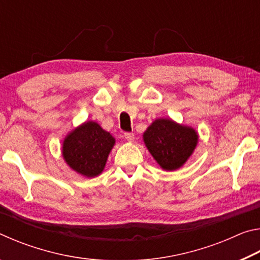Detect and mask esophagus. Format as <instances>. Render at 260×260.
<instances>
[{
  "label": "esophagus",
  "mask_w": 260,
  "mask_h": 260,
  "mask_svg": "<svg viewBox=\"0 0 260 260\" xmlns=\"http://www.w3.org/2000/svg\"><path fill=\"white\" fill-rule=\"evenodd\" d=\"M124 138L126 141H128V142H133L134 141V134L133 133H125L124 134Z\"/></svg>",
  "instance_id": "obj_1"
}]
</instances>
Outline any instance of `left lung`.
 Segmentation results:
<instances>
[{"label": "left lung", "instance_id": "obj_1", "mask_svg": "<svg viewBox=\"0 0 260 260\" xmlns=\"http://www.w3.org/2000/svg\"><path fill=\"white\" fill-rule=\"evenodd\" d=\"M143 142L164 171H177L189 159L199 143V133L191 126L171 118L153 120L143 133Z\"/></svg>", "mask_w": 260, "mask_h": 260}]
</instances>
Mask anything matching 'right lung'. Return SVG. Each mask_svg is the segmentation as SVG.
<instances>
[{"mask_svg": "<svg viewBox=\"0 0 260 260\" xmlns=\"http://www.w3.org/2000/svg\"><path fill=\"white\" fill-rule=\"evenodd\" d=\"M116 139L98 122H82L65 136L61 156L70 169L86 178H95L103 172Z\"/></svg>", "mask_w": 260, "mask_h": 260, "instance_id": "add662e5", "label": "right lung"}]
</instances>
